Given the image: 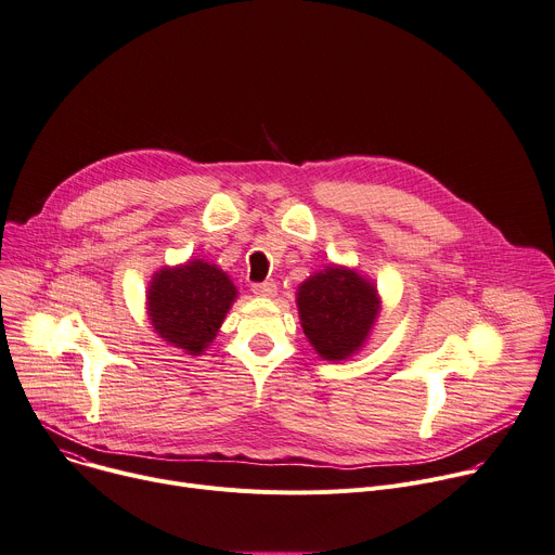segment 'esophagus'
Masks as SVG:
<instances>
[{
  "label": "esophagus",
  "mask_w": 555,
  "mask_h": 555,
  "mask_svg": "<svg viewBox=\"0 0 555 555\" xmlns=\"http://www.w3.org/2000/svg\"><path fill=\"white\" fill-rule=\"evenodd\" d=\"M253 293L258 295V297H275V295H278V284H275V282L253 284Z\"/></svg>",
  "instance_id": "esophagus-1"
}]
</instances>
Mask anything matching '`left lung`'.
Wrapping results in <instances>:
<instances>
[{
    "mask_svg": "<svg viewBox=\"0 0 555 555\" xmlns=\"http://www.w3.org/2000/svg\"><path fill=\"white\" fill-rule=\"evenodd\" d=\"M295 305L315 353L328 362H343L366 347L382 297L375 282L358 269L328 264L297 286Z\"/></svg>",
    "mask_w": 555,
    "mask_h": 555,
    "instance_id": "8db88e82",
    "label": "left lung"
}]
</instances>
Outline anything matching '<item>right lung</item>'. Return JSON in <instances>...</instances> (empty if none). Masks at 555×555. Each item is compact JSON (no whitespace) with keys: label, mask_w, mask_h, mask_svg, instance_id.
<instances>
[{"label":"right lung","mask_w":555,"mask_h":555,"mask_svg":"<svg viewBox=\"0 0 555 555\" xmlns=\"http://www.w3.org/2000/svg\"><path fill=\"white\" fill-rule=\"evenodd\" d=\"M235 300L233 280L218 264L195 258L153 273L146 315L166 345L186 356H202Z\"/></svg>","instance_id":"add662e5"}]
</instances>
